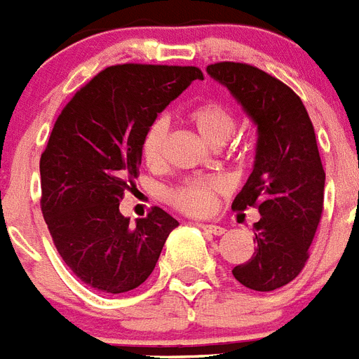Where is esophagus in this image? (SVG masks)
<instances>
[{"label": "esophagus", "instance_id": "34e87169", "mask_svg": "<svg viewBox=\"0 0 359 359\" xmlns=\"http://www.w3.org/2000/svg\"><path fill=\"white\" fill-rule=\"evenodd\" d=\"M200 226L203 229L205 232H209V234H212V236L225 234V229H223V226H219V225H212V223H201Z\"/></svg>", "mask_w": 359, "mask_h": 359}]
</instances>
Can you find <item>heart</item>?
Wrapping results in <instances>:
<instances>
[{
  "label": "heart",
  "mask_w": 359,
  "mask_h": 359,
  "mask_svg": "<svg viewBox=\"0 0 359 359\" xmlns=\"http://www.w3.org/2000/svg\"><path fill=\"white\" fill-rule=\"evenodd\" d=\"M198 133L210 145H222L234 134L238 118L234 110L222 100H205L189 112ZM168 136V123L165 118H156L147 127L142 140V156L150 167L163 161L165 143ZM225 189L219 177H187L168 191V201L174 209L191 216H207L216 209L217 194Z\"/></svg>",
  "instance_id": "obj_1"
}]
</instances>
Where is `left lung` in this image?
Returning <instances> with one entry per match:
<instances>
[{
	"label": "left lung",
	"instance_id": "obj_1",
	"mask_svg": "<svg viewBox=\"0 0 359 359\" xmlns=\"http://www.w3.org/2000/svg\"><path fill=\"white\" fill-rule=\"evenodd\" d=\"M207 72L225 85L258 125L256 163L232 210L256 207L254 249L232 274L247 289L269 292L290 283L309 259L323 214L325 170L302 97L265 70L219 61Z\"/></svg>",
	"mask_w": 359,
	"mask_h": 359
}]
</instances>
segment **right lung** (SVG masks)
<instances>
[{"instance_id": "add662e5", "label": "right lung", "mask_w": 359, "mask_h": 359, "mask_svg": "<svg viewBox=\"0 0 359 359\" xmlns=\"http://www.w3.org/2000/svg\"><path fill=\"white\" fill-rule=\"evenodd\" d=\"M194 79L198 67H107L57 116L39 159V205L60 256L92 289L140 287L180 225L159 207L130 225L119 200L137 177L147 127Z\"/></svg>"}]
</instances>
